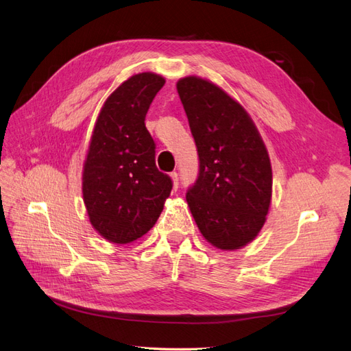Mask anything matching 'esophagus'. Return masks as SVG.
<instances>
[{
    "mask_svg": "<svg viewBox=\"0 0 351 351\" xmlns=\"http://www.w3.org/2000/svg\"><path fill=\"white\" fill-rule=\"evenodd\" d=\"M171 178L173 180V189H178V186H179V175L176 172H172Z\"/></svg>",
    "mask_w": 351,
    "mask_h": 351,
    "instance_id": "1",
    "label": "esophagus"
}]
</instances>
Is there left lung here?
I'll use <instances>...</instances> for the list:
<instances>
[{"label":"left lung","mask_w":351,"mask_h":351,"mask_svg":"<svg viewBox=\"0 0 351 351\" xmlns=\"http://www.w3.org/2000/svg\"><path fill=\"white\" fill-rule=\"evenodd\" d=\"M195 140L199 172L186 201L201 234L215 247L236 250L258 234L271 198V166L250 115L210 81L176 84Z\"/></svg>","instance_id":"left-lung-1"}]
</instances>
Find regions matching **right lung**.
Here are the masks:
<instances>
[{
  "label": "right lung",
  "instance_id": "obj_1",
  "mask_svg": "<svg viewBox=\"0 0 351 351\" xmlns=\"http://www.w3.org/2000/svg\"><path fill=\"white\" fill-rule=\"evenodd\" d=\"M165 77H128L104 102L90 137L82 175L89 221L117 244L132 243L156 224L172 179L156 167V145L145 120Z\"/></svg>",
  "mask_w": 351,
  "mask_h": 351
}]
</instances>
